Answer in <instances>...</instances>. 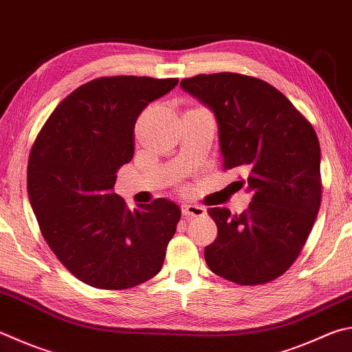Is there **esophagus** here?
Masks as SVG:
<instances>
[{"instance_id":"1","label":"esophagus","mask_w":352,"mask_h":352,"mask_svg":"<svg viewBox=\"0 0 352 352\" xmlns=\"http://www.w3.org/2000/svg\"><path fill=\"white\" fill-rule=\"evenodd\" d=\"M182 212L188 219H195V217H203L206 214V209L198 204H182Z\"/></svg>"}]
</instances>
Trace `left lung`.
<instances>
[{
	"instance_id": "obj_1",
	"label": "left lung",
	"mask_w": 352,
	"mask_h": 352,
	"mask_svg": "<svg viewBox=\"0 0 352 352\" xmlns=\"http://www.w3.org/2000/svg\"><path fill=\"white\" fill-rule=\"evenodd\" d=\"M183 91L214 112L223 168L239 169L252 192L240 215L209 208L217 239L204 260L243 286L278 278L298 257L322 201L320 144L314 127L263 80L221 72L182 80Z\"/></svg>"
}]
</instances>
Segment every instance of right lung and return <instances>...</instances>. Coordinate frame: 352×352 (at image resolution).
I'll return each mask as SVG.
<instances>
[{
  "label": "right lung",
  "mask_w": 352,
  "mask_h": 352,
  "mask_svg": "<svg viewBox=\"0 0 352 352\" xmlns=\"http://www.w3.org/2000/svg\"><path fill=\"white\" fill-rule=\"evenodd\" d=\"M177 78L101 76L67 95L32 146L28 192L44 240L69 272L100 289H127L160 272L182 210L157 198L131 210L113 192L133 157V127Z\"/></svg>",
  "instance_id": "add662e5"
}]
</instances>
